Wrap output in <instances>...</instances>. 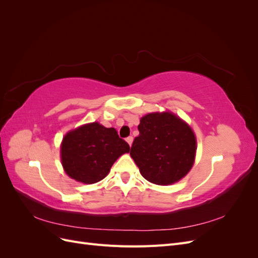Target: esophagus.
Masks as SVG:
<instances>
[{
  "mask_svg": "<svg viewBox=\"0 0 258 258\" xmlns=\"http://www.w3.org/2000/svg\"><path fill=\"white\" fill-rule=\"evenodd\" d=\"M126 141H127V142H128V144L131 146V144H132V141H134V138H132V137L130 136V137L126 138Z\"/></svg>",
  "mask_w": 258,
  "mask_h": 258,
  "instance_id": "1",
  "label": "esophagus"
}]
</instances>
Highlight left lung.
Returning <instances> with one entry per match:
<instances>
[{
    "mask_svg": "<svg viewBox=\"0 0 258 258\" xmlns=\"http://www.w3.org/2000/svg\"><path fill=\"white\" fill-rule=\"evenodd\" d=\"M130 155L148 182L169 185L184 177L195 160L196 138L190 127L171 113L142 117Z\"/></svg>",
    "mask_w": 258,
    "mask_h": 258,
    "instance_id": "left-lung-1",
    "label": "left lung"
}]
</instances>
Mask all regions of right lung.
<instances>
[{
    "mask_svg": "<svg viewBox=\"0 0 258 258\" xmlns=\"http://www.w3.org/2000/svg\"><path fill=\"white\" fill-rule=\"evenodd\" d=\"M130 151L114 128L98 122L70 131L61 144V160L67 174L76 181L93 184L104 178L115 160Z\"/></svg>",
    "mask_w": 258,
    "mask_h": 258,
    "instance_id": "obj_1",
    "label": "right lung"
}]
</instances>
